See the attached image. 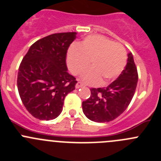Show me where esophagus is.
Here are the masks:
<instances>
[{
	"instance_id": "obj_1",
	"label": "esophagus",
	"mask_w": 161,
	"mask_h": 161,
	"mask_svg": "<svg viewBox=\"0 0 161 161\" xmlns=\"http://www.w3.org/2000/svg\"><path fill=\"white\" fill-rule=\"evenodd\" d=\"M83 86H84V85L81 83V82H77V83L76 84V88H80Z\"/></svg>"
}]
</instances>
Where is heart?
Segmentation results:
<instances>
[{"instance_id": "heart-1", "label": "heart", "mask_w": 161, "mask_h": 161, "mask_svg": "<svg viewBox=\"0 0 161 161\" xmlns=\"http://www.w3.org/2000/svg\"><path fill=\"white\" fill-rule=\"evenodd\" d=\"M127 55L123 46L102 36H89L80 42L77 47H70L67 53V65L75 76L81 74L89 85L108 83L116 79L123 71Z\"/></svg>"}]
</instances>
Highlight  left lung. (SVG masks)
Listing matches in <instances>:
<instances>
[{
    "mask_svg": "<svg viewBox=\"0 0 161 161\" xmlns=\"http://www.w3.org/2000/svg\"><path fill=\"white\" fill-rule=\"evenodd\" d=\"M138 74L132 53L119 77L107 88H92L91 95L82 103L87 118L93 122H108L124 112L132 100L137 88Z\"/></svg>",
    "mask_w": 161,
    "mask_h": 161,
    "instance_id": "left-lung-1",
    "label": "left lung"
}]
</instances>
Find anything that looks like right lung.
<instances>
[{"label":"right lung","mask_w":161,"mask_h":161,"mask_svg":"<svg viewBox=\"0 0 161 161\" xmlns=\"http://www.w3.org/2000/svg\"><path fill=\"white\" fill-rule=\"evenodd\" d=\"M76 32L52 34L31 46L19 67L17 88L26 109L40 120L56 119L76 78L67 73L66 54Z\"/></svg>","instance_id":"obj_1"}]
</instances>
